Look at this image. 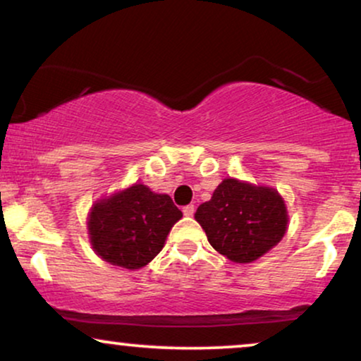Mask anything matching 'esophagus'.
Listing matches in <instances>:
<instances>
[{"label":"esophagus","instance_id":"1","mask_svg":"<svg viewBox=\"0 0 361 361\" xmlns=\"http://www.w3.org/2000/svg\"><path fill=\"white\" fill-rule=\"evenodd\" d=\"M182 212H184L185 216H192V215H194L195 209H194V205H185L184 209H182Z\"/></svg>","mask_w":361,"mask_h":361}]
</instances>
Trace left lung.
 <instances>
[{
    "label": "left lung",
    "instance_id": "8db88e82",
    "mask_svg": "<svg viewBox=\"0 0 361 361\" xmlns=\"http://www.w3.org/2000/svg\"><path fill=\"white\" fill-rule=\"evenodd\" d=\"M209 243L235 263H251L283 240L288 207L273 187L226 177L195 212Z\"/></svg>",
    "mask_w": 361,
    "mask_h": 361
}]
</instances>
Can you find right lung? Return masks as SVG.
<instances>
[{
	"instance_id": "1",
	"label": "right lung",
	"mask_w": 361,
	"mask_h": 361,
	"mask_svg": "<svg viewBox=\"0 0 361 361\" xmlns=\"http://www.w3.org/2000/svg\"><path fill=\"white\" fill-rule=\"evenodd\" d=\"M180 219L182 212L169 195L133 184L92 205L88 240L103 261L135 271L156 258Z\"/></svg>"
}]
</instances>
